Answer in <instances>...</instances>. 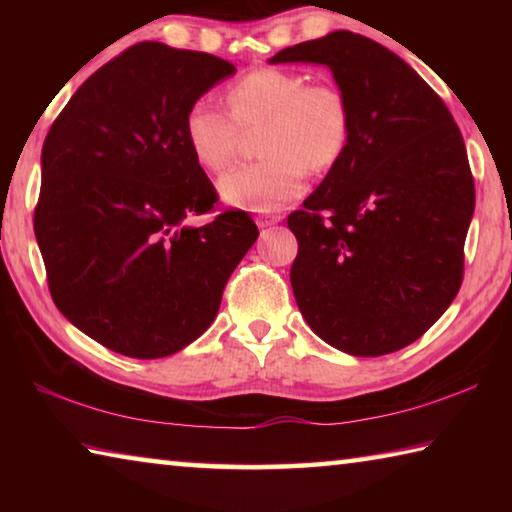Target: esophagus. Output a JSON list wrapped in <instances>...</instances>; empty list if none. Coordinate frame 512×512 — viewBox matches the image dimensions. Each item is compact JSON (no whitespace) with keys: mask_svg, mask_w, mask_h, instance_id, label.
Segmentation results:
<instances>
[{"mask_svg":"<svg viewBox=\"0 0 512 512\" xmlns=\"http://www.w3.org/2000/svg\"><path fill=\"white\" fill-rule=\"evenodd\" d=\"M255 221H257L259 228H268V225L280 223L282 219H280V216H275V214H257V216H255Z\"/></svg>","mask_w":512,"mask_h":512,"instance_id":"obj_1","label":"esophagus"}]
</instances>
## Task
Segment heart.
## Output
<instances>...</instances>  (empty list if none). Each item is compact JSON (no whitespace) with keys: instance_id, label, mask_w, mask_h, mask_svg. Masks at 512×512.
Here are the masks:
<instances>
[{"instance_id":"1","label":"heart","mask_w":512,"mask_h":512,"mask_svg":"<svg viewBox=\"0 0 512 512\" xmlns=\"http://www.w3.org/2000/svg\"><path fill=\"white\" fill-rule=\"evenodd\" d=\"M228 109L207 99L187 108L183 133L201 167L221 171L235 158L239 128L262 124V158L239 164L219 178L228 205L250 212L284 207L302 194L309 171H327L341 160L352 135L348 97L334 83H307L291 69L259 67L225 90Z\"/></svg>"}]
</instances>
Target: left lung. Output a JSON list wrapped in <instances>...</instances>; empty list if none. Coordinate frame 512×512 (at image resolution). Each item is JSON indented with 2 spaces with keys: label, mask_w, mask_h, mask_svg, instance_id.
<instances>
[{
  "label": "left lung",
  "mask_w": 512,
  "mask_h": 512,
  "mask_svg": "<svg viewBox=\"0 0 512 512\" xmlns=\"http://www.w3.org/2000/svg\"><path fill=\"white\" fill-rule=\"evenodd\" d=\"M271 63L332 69L352 135L287 225L293 296L307 325L352 357L418 341L463 282L474 178L443 99L411 65L352 31L282 49Z\"/></svg>",
  "instance_id": "8db88e82"
}]
</instances>
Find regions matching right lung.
Here are the masks:
<instances>
[{
  "label": "right lung",
  "mask_w": 512,
  "mask_h": 512,
  "mask_svg": "<svg viewBox=\"0 0 512 512\" xmlns=\"http://www.w3.org/2000/svg\"><path fill=\"white\" fill-rule=\"evenodd\" d=\"M235 65L140 42L85 81L51 124L33 230L49 293L108 350L160 359L196 341L232 271L257 241L248 212L201 228L216 194L189 153L187 108Z\"/></svg>",
  "instance_id": "add662e5"
}]
</instances>
